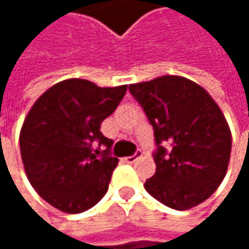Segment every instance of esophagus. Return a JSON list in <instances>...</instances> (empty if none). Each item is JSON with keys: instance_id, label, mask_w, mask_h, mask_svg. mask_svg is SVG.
I'll return each instance as SVG.
<instances>
[{"instance_id": "esophagus-1", "label": "esophagus", "mask_w": 249, "mask_h": 249, "mask_svg": "<svg viewBox=\"0 0 249 249\" xmlns=\"http://www.w3.org/2000/svg\"><path fill=\"white\" fill-rule=\"evenodd\" d=\"M140 156H141V151H137V153H135L134 156H129V157H125L124 160H125V161H126V163H129V164H131V163H134V161H137V159H138Z\"/></svg>"}]
</instances>
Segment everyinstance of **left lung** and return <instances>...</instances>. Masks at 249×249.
<instances>
[{
  "mask_svg": "<svg viewBox=\"0 0 249 249\" xmlns=\"http://www.w3.org/2000/svg\"><path fill=\"white\" fill-rule=\"evenodd\" d=\"M154 128L156 173L144 187L163 205L186 211L213 195L231 157L232 135L213 98L183 76L129 85ZM169 142L167 152L161 144Z\"/></svg>",
  "mask_w": 249,
  "mask_h": 249,
  "instance_id": "1",
  "label": "left lung"
}]
</instances>
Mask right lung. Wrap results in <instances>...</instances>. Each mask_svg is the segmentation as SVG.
<instances>
[{
  "mask_svg": "<svg viewBox=\"0 0 249 249\" xmlns=\"http://www.w3.org/2000/svg\"><path fill=\"white\" fill-rule=\"evenodd\" d=\"M126 85L101 88L66 79L49 88L31 107L20 131V151L28 181L52 206L80 213L107 193L118 159L101 124L123 101ZM99 142L107 148L95 150Z\"/></svg>",
  "mask_w": 249,
  "mask_h": 249,
  "instance_id": "add662e5",
  "label": "right lung"
}]
</instances>
